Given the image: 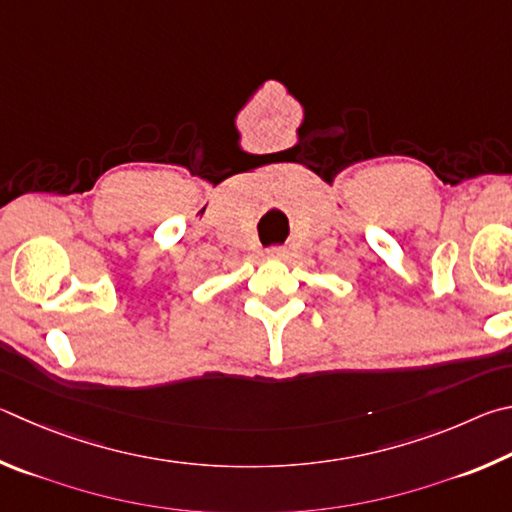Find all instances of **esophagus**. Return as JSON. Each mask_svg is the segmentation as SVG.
<instances>
[{
	"label": "esophagus",
	"mask_w": 512,
	"mask_h": 512,
	"mask_svg": "<svg viewBox=\"0 0 512 512\" xmlns=\"http://www.w3.org/2000/svg\"><path fill=\"white\" fill-rule=\"evenodd\" d=\"M285 256V247H270L267 249V258H283Z\"/></svg>",
	"instance_id": "34e87169"
}]
</instances>
